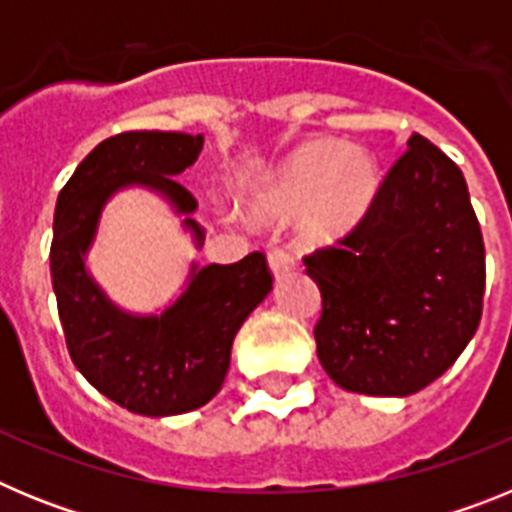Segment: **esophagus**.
<instances>
[{"mask_svg": "<svg viewBox=\"0 0 512 512\" xmlns=\"http://www.w3.org/2000/svg\"><path fill=\"white\" fill-rule=\"evenodd\" d=\"M269 266L274 271V277H282L287 271L295 269V256L287 251V248H271L269 251Z\"/></svg>", "mask_w": 512, "mask_h": 512, "instance_id": "obj_1", "label": "esophagus"}]
</instances>
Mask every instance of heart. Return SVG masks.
<instances>
[{
  "mask_svg": "<svg viewBox=\"0 0 512 512\" xmlns=\"http://www.w3.org/2000/svg\"><path fill=\"white\" fill-rule=\"evenodd\" d=\"M377 189L379 171L369 153L343 148L338 140H310L287 158L253 210L266 220L302 212L310 238L336 241L364 220Z\"/></svg>",
  "mask_w": 512,
  "mask_h": 512,
  "instance_id": "obj_1",
  "label": "heart"
}]
</instances>
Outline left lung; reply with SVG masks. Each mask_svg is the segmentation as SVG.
Wrapping results in <instances>:
<instances>
[{"label":"left lung","instance_id":"8db88e82","mask_svg":"<svg viewBox=\"0 0 512 512\" xmlns=\"http://www.w3.org/2000/svg\"><path fill=\"white\" fill-rule=\"evenodd\" d=\"M302 261L323 297L318 359L343 390L413 395L477 333L485 241L464 174L423 135L408 140L364 220Z\"/></svg>","mask_w":512,"mask_h":512}]
</instances>
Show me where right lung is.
I'll use <instances>...</instances> for the list:
<instances>
[{"mask_svg": "<svg viewBox=\"0 0 512 512\" xmlns=\"http://www.w3.org/2000/svg\"><path fill=\"white\" fill-rule=\"evenodd\" d=\"M202 143V135L164 130L112 135L76 166L53 217L51 277L71 361L104 397L151 418L197 410L220 392L235 333L274 279L261 251L235 264L194 266L187 292L164 315L135 318L89 277L84 256L117 189L140 184L164 194L176 212H194L197 200L174 176L197 161ZM184 225L202 241L192 217Z\"/></svg>", "mask_w": 512, "mask_h": 512, "instance_id": "obj_1", "label": "right lung"}]
</instances>
